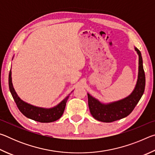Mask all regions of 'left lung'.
Listing matches in <instances>:
<instances>
[{
	"instance_id": "left-lung-1",
	"label": "left lung",
	"mask_w": 155,
	"mask_h": 155,
	"mask_svg": "<svg viewBox=\"0 0 155 155\" xmlns=\"http://www.w3.org/2000/svg\"><path fill=\"white\" fill-rule=\"evenodd\" d=\"M139 55L138 78L133 92L125 98L111 103L103 104L87 94L88 105L92 116L98 121L112 122L128 116L135 109L144 92L146 84L145 73L141 52L135 48Z\"/></svg>"
}]
</instances>
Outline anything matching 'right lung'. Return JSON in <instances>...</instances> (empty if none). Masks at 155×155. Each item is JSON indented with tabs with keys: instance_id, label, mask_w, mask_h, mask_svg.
<instances>
[{
	"instance_id": "1",
	"label": "right lung",
	"mask_w": 155,
	"mask_h": 155,
	"mask_svg": "<svg viewBox=\"0 0 155 155\" xmlns=\"http://www.w3.org/2000/svg\"><path fill=\"white\" fill-rule=\"evenodd\" d=\"M9 87L13 98L20 112L28 118L43 123L54 122L61 117V115L64 114L67 101L70 96L69 94L61 103L52 108H41V107L31 105V104L22 101L15 91L12 81L11 70L9 71Z\"/></svg>"
}]
</instances>
